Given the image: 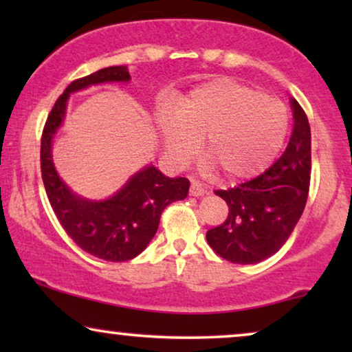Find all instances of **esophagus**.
<instances>
[{"label": "esophagus", "instance_id": "esophagus-1", "mask_svg": "<svg viewBox=\"0 0 352 352\" xmlns=\"http://www.w3.org/2000/svg\"><path fill=\"white\" fill-rule=\"evenodd\" d=\"M205 192H206V189L200 184L199 181H192V184H190V195L201 197V195H205Z\"/></svg>", "mask_w": 352, "mask_h": 352}]
</instances>
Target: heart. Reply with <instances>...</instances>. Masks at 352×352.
Segmentation results:
<instances>
[{
  "label": "heart",
  "instance_id": "1",
  "mask_svg": "<svg viewBox=\"0 0 352 352\" xmlns=\"http://www.w3.org/2000/svg\"><path fill=\"white\" fill-rule=\"evenodd\" d=\"M163 144L173 160L186 163L205 138L204 158L223 179L256 176L271 165L288 131L280 100L230 78L199 86L177 105L157 115Z\"/></svg>",
  "mask_w": 352,
  "mask_h": 352
}]
</instances>
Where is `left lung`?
I'll return each mask as SVG.
<instances>
[{"mask_svg": "<svg viewBox=\"0 0 352 352\" xmlns=\"http://www.w3.org/2000/svg\"><path fill=\"white\" fill-rule=\"evenodd\" d=\"M292 107L293 131L282 157L263 175L214 190L229 214L206 232V240L226 261L254 264L272 256L301 218L311 182V128L298 100H292Z\"/></svg>", "mask_w": 352, "mask_h": 352, "instance_id": "1", "label": "left lung"}]
</instances>
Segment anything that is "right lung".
<instances>
[{"instance_id": "obj_1", "label": "right lung", "mask_w": 352, "mask_h": 352, "mask_svg": "<svg viewBox=\"0 0 352 352\" xmlns=\"http://www.w3.org/2000/svg\"><path fill=\"white\" fill-rule=\"evenodd\" d=\"M123 65L107 67L67 86L52 105L41 134V177L47 200L69 237L86 253L105 261L122 263L136 258L155 235L168 205L189 194L187 177H166L155 166L134 175L122 190L104 201L80 199L67 189L52 165L51 139L60 126L69 94L104 81H128Z\"/></svg>"}]
</instances>
